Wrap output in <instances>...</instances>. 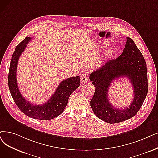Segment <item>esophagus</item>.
I'll return each mask as SVG.
<instances>
[{"label": "esophagus", "mask_w": 158, "mask_h": 158, "mask_svg": "<svg viewBox=\"0 0 158 158\" xmlns=\"http://www.w3.org/2000/svg\"><path fill=\"white\" fill-rule=\"evenodd\" d=\"M88 81V78L87 77L86 74H82L81 76V81L82 83H85V82H87V81Z\"/></svg>", "instance_id": "1"}]
</instances>
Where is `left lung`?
<instances>
[{"mask_svg":"<svg viewBox=\"0 0 158 158\" xmlns=\"http://www.w3.org/2000/svg\"><path fill=\"white\" fill-rule=\"evenodd\" d=\"M125 48L116 60L107 61L89 75L95 91L91 100L94 115L102 121L118 123L133 117L143 105L148 93L147 64L140 50L130 37H127ZM127 77L133 86L134 99L128 108L116 109L109 102L108 89L112 80Z\"/></svg>","mask_w":158,"mask_h":158,"instance_id":"obj_1","label":"left lung"}]
</instances>
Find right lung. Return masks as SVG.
<instances>
[{
	"mask_svg": "<svg viewBox=\"0 0 158 158\" xmlns=\"http://www.w3.org/2000/svg\"><path fill=\"white\" fill-rule=\"evenodd\" d=\"M30 40V37H26L15 49L10 65L8 86L15 103L23 113L33 118L47 121L61 114L67 104L69 97L79 87L80 78V77H74L63 80L52 96L45 104H33L27 101L23 97L19 89L16 73L19 59Z\"/></svg>",
	"mask_w": 158,
	"mask_h": 158,
	"instance_id": "1",
	"label": "right lung"
}]
</instances>
